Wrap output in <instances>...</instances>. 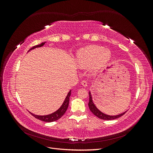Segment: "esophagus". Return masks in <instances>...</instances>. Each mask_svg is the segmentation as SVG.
I'll list each match as a JSON object with an SVG mask.
<instances>
[{
	"label": "esophagus",
	"instance_id": "1",
	"mask_svg": "<svg viewBox=\"0 0 153 153\" xmlns=\"http://www.w3.org/2000/svg\"><path fill=\"white\" fill-rule=\"evenodd\" d=\"M81 84L82 85V86L86 87V86L87 85V82H86L85 80H83V81L82 82V83H81Z\"/></svg>",
	"mask_w": 153,
	"mask_h": 153
}]
</instances>
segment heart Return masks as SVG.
I'll return each instance as SVG.
<instances>
[{
  "label": "heart",
  "instance_id": "heart-1",
  "mask_svg": "<svg viewBox=\"0 0 153 153\" xmlns=\"http://www.w3.org/2000/svg\"><path fill=\"white\" fill-rule=\"evenodd\" d=\"M111 52L108 49H104L98 46H89L81 49L78 52L76 61L82 68L92 66V71H98L110 59Z\"/></svg>",
  "mask_w": 153,
  "mask_h": 153
}]
</instances>
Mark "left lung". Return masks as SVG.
<instances>
[{"label":"left lung","instance_id":"8db88e82","mask_svg":"<svg viewBox=\"0 0 153 153\" xmlns=\"http://www.w3.org/2000/svg\"><path fill=\"white\" fill-rule=\"evenodd\" d=\"M89 104H88V105H89V109L92 112V114L95 115L96 117H98V118H100L101 119L108 120H108H114V119H117L120 117H121L122 115H123L125 113L127 112V110H126L121 114H119L118 115H110L106 114L101 112V111H100L98 108H97V106H96V105L94 103L93 99H92V94H91V91H89Z\"/></svg>","mask_w":153,"mask_h":153}]
</instances>
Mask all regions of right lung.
<instances>
[{
    "label": "right lung",
    "mask_w": 153,
    "mask_h": 153,
    "mask_svg": "<svg viewBox=\"0 0 153 153\" xmlns=\"http://www.w3.org/2000/svg\"><path fill=\"white\" fill-rule=\"evenodd\" d=\"M45 43H46V42H44L40 45L34 46V47H32L28 51V52H29V51L33 50V49H35L36 48L43 47V46ZM71 90H70L68 92V93L66 97L65 100H64L63 103L62 104V105L61 106H60L58 110H57L56 111H55L54 112H53L52 114H48V115H36V114H32L30 112H29L36 119L41 120V121H44V122L50 123V122H53V121H57V120L59 119L64 114H65L66 111L68 109V105H69V97H70V96H71Z\"/></svg>",
    "instance_id": "right-lung-1"
}]
</instances>
